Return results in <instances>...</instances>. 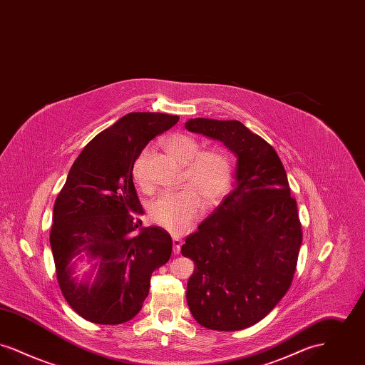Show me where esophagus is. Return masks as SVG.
<instances>
[{
    "label": "esophagus",
    "instance_id": "34e87169",
    "mask_svg": "<svg viewBox=\"0 0 365 365\" xmlns=\"http://www.w3.org/2000/svg\"><path fill=\"white\" fill-rule=\"evenodd\" d=\"M173 243H174V255L180 253V246H182V238L178 235H173Z\"/></svg>",
    "mask_w": 365,
    "mask_h": 365
}]
</instances>
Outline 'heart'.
I'll list each match as a JSON object with an SVG mask.
<instances>
[{
	"label": "heart",
	"instance_id": "heart-1",
	"mask_svg": "<svg viewBox=\"0 0 365 365\" xmlns=\"http://www.w3.org/2000/svg\"><path fill=\"white\" fill-rule=\"evenodd\" d=\"M170 156L183 164L182 185L186 186L174 192H164L150 204V219L158 226L183 232L190 228L204 209V200L212 207L220 201L231 183V161L220 149H202L190 134L176 133L163 140ZM149 150L143 149L133 165V178L142 190L150 189L146 176Z\"/></svg>",
	"mask_w": 365,
	"mask_h": 365
}]
</instances>
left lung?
Instances as JSON below:
<instances>
[{
  "label": "left lung",
  "instance_id": "1",
  "mask_svg": "<svg viewBox=\"0 0 365 365\" xmlns=\"http://www.w3.org/2000/svg\"><path fill=\"white\" fill-rule=\"evenodd\" d=\"M185 125L237 156L235 187L180 250L194 261L187 305L205 329L243 330L292 286L302 242L297 201L275 149L242 123L197 118Z\"/></svg>",
  "mask_w": 365,
  "mask_h": 365
}]
</instances>
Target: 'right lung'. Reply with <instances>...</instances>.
I'll use <instances>...</instances> for the list:
<instances>
[{"mask_svg":"<svg viewBox=\"0 0 365 365\" xmlns=\"http://www.w3.org/2000/svg\"><path fill=\"white\" fill-rule=\"evenodd\" d=\"M178 120L156 112L123 116L83 148L56 198L51 247L57 282L71 308L91 323L131 320L149 294L153 271L171 257V235L142 227L133 165L149 140ZM82 251L99 265L93 284L71 278L70 261Z\"/></svg>","mask_w":365,"mask_h":365,"instance_id":"1","label":"right lung"}]
</instances>
